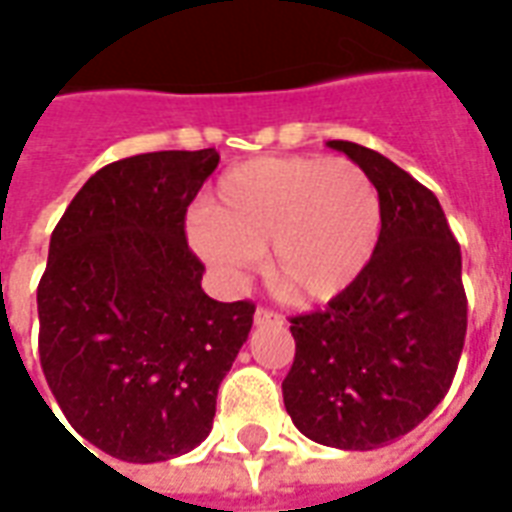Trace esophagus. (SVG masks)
Listing matches in <instances>:
<instances>
[{
	"label": "esophagus",
	"instance_id": "34e87169",
	"mask_svg": "<svg viewBox=\"0 0 512 512\" xmlns=\"http://www.w3.org/2000/svg\"><path fill=\"white\" fill-rule=\"evenodd\" d=\"M274 323H279V314L260 306V309L255 312V325H274Z\"/></svg>",
	"mask_w": 512,
	"mask_h": 512
}]
</instances>
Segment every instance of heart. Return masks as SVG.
I'll return each mask as SVG.
<instances>
[{
  "mask_svg": "<svg viewBox=\"0 0 512 512\" xmlns=\"http://www.w3.org/2000/svg\"><path fill=\"white\" fill-rule=\"evenodd\" d=\"M189 241L227 282L260 268L295 301L323 304L372 266L382 200L372 176L344 157H260L227 170L214 203L189 214Z\"/></svg>",
  "mask_w": 512,
  "mask_h": 512,
  "instance_id": "heart-1",
  "label": "heart"
}]
</instances>
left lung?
<instances>
[{
    "label": "left lung",
    "instance_id": "1",
    "mask_svg": "<svg viewBox=\"0 0 512 512\" xmlns=\"http://www.w3.org/2000/svg\"><path fill=\"white\" fill-rule=\"evenodd\" d=\"M382 200L372 266L325 309L290 317L295 361L282 382L304 437L374 450L404 437L445 399L467 336L461 246L437 195L377 151L328 140Z\"/></svg>",
    "mask_w": 512,
    "mask_h": 512
}]
</instances>
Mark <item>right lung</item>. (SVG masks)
<instances>
[{
  "label": "right lung",
  "mask_w": 512,
  "mask_h": 512,
  "mask_svg": "<svg viewBox=\"0 0 512 512\" xmlns=\"http://www.w3.org/2000/svg\"><path fill=\"white\" fill-rule=\"evenodd\" d=\"M217 165L214 149L111 162L51 236L37 287L43 374L70 426L119 461L198 448L252 328L255 304L203 293L206 268L184 236Z\"/></svg>",
  "instance_id": "1"
}]
</instances>
